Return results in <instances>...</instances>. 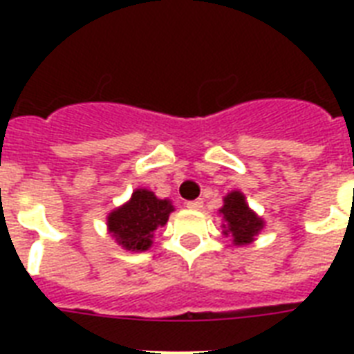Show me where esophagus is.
Segmentation results:
<instances>
[{"label": "esophagus", "mask_w": 354, "mask_h": 354, "mask_svg": "<svg viewBox=\"0 0 354 354\" xmlns=\"http://www.w3.org/2000/svg\"><path fill=\"white\" fill-rule=\"evenodd\" d=\"M189 209H202L204 207V200L198 198V200H189L187 204H185Z\"/></svg>", "instance_id": "34e87169"}]
</instances>
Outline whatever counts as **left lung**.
<instances>
[{"instance_id":"1","label":"left lung","mask_w":354,"mask_h":354,"mask_svg":"<svg viewBox=\"0 0 354 354\" xmlns=\"http://www.w3.org/2000/svg\"><path fill=\"white\" fill-rule=\"evenodd\" d=\"M218 213L222 215L224 222V235L232 236L235 246L250 244L264 227V221L259 218L246 204V198L241 191H232L224 196V205Z\"/></svg>"}]
</instances>
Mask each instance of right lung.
Here are the masks:
<instances>
[{
	"label": "right lung",
	"instance_id": "1",
	"mask_svg": "<svg viewBox=\"0 0 354 354\" xmlns=\"http://www.w3.org/2000/svg\"><path fill=\"white\" fill-rule=\"evenodd\" d=\"M172 211L171 200H160L149 189H136L127 204L108 215V232L124 250L145 252L152 246L156 230L165 226Z\"/></svg>",
	"mask_w": 354,
	"mask_h": 354
}]
</instances>
